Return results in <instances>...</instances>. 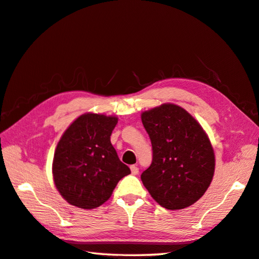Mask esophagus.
<instances>
[{"label": "esophagus", "mask_w": 259, "mask_h": 259, "mask_svg": "<svg viewBox=\"0 0 259 259\" xmlns=\"http://www.w3.org/2000/svg\"><path fill=\"white\" fill-rule=\"evenodd\" d=\"M131 172H132V174H133V176H137V174H139V167H137L136 165H132L131 166Z\"/></svg>", "instance_id": "obj_1"}]
</instances>
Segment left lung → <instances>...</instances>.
I'll return each instance as SVG.
<instances>
[{"instance_id":"left-lung-1","label":"left lung","mask_w":259,"mask_h":259,"mask_svg":"<svg viewBox=\"0 0 259 259\" xmlns=\"http://www.w3.org/2000/svg\"><path fill=\"white\" fill-rule=\"evenodd\" d=\"M141 119L152 143L153 160L141 179L151 197L168 210L197 202L212 181L215 160L202 126L186 109L166 103Z\"/></svg>"}]
</instances>
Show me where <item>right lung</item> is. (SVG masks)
Masks as SVG:
<instances>
[{
    "instance_id": "right-lung-1",
    "label": "right lung",
    "mask_w": 259,
    "mask_h": 259,
    "mask_svg": "<svg viewBox=\"0 0 259 259\" xmlns=\"http://www.w3.org/2000/svg\"><path fill=\"white\" fill-rule=\"evenodd\" d=\"M116 116L85 113L58 142L52 176L61 197L75 207L95 209L112 196L118 181L131 173L118 159L110 135Z\"/></svg>"
}]
</instances>
